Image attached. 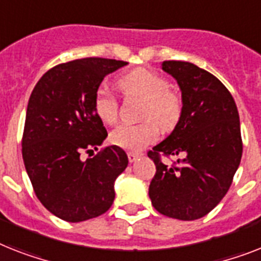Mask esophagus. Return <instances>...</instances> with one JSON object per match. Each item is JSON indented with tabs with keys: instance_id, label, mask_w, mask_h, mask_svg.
<instances>
[{
	"instance_id": "34e87169",
	"label": "esophagus",
	"mask_w": 261,
	"mask_h": 261,
	"mask_svg": "<svg viewBox=\"0 0 261 261\" xmlns=\"http://www.w3.org/2000/svg\"><path fill=\"white\" fill-rule=\"evenodd\" d=\"M140 159V154L139 153H133V152H129L128 153V160L129 163H135Z\"/></svg>"
}]
</instances>
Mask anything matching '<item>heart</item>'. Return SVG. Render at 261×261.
I'll return each mask as SVG.
<instances>
[{"mask_svg": "<svg viewBox=\"0 0 261 261\" xmlns=\"http://www.w3.org/2000/svg\"><path fill=\"white\" fill-rule=\"evenodd\" d=\"M118 87L126 96L140 97L145 100L141 124H124L111 133V143L122 149L139 152L154 143L159 137V126L172 129L181 117L182 102L176 92L169 90L165 77L145 68H137L118 80ZM94 113L108 125L117 120L118 104L115 96L105 88L96 90L93 97ZM154 121L156 122H154Z\"/></svg>", "mask_w": 261, "mask_h": 261, "instance_id": "b5f03b06", "label": "heart"}]
</instances>
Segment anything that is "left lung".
I'll return each instance as SVG.
<instances>
[{"label":"left lung","mask_w":261,"mask_h":261,"mask_svg":"<svg viewBox=\"0 0 261 261\" xmlns=\"http://www.w3.org/2000/svg\"><path fill=\"white\" fill-rule=\"evenodd\" d=\"M181 90V117L172 133L149 150L156 174L149 197L157 212L196 220L220 203L232 184L243 153L238 107L220 80L192 62L164 61ZM181 155L177 167L160 160Z\"/></svg>","instance_id":"8db88e82"}]
</instances>
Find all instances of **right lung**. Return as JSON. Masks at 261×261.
Wrapping results in <instances>:
<instances>
[{
    "label": "right lung",
    "instance_id": "add662e5",
    "mask_svg": "<svg viewBox=\"0 0 261 261\" xmlns=\"http://www.w3.org/2000/svg\"><path fill=\"white\" fill-rule=\"evenodd\" d=\"M128 65L111 58H81L60 64L41 77L30 94L22 136V159L34 192L55 216L80 223L107 212L116 178L128 167L117 145L107 146V129L93 97L109 73Z\"/></svg>",
    "mask_w": 261,
    "mask_h": 261
}]
</instances>
